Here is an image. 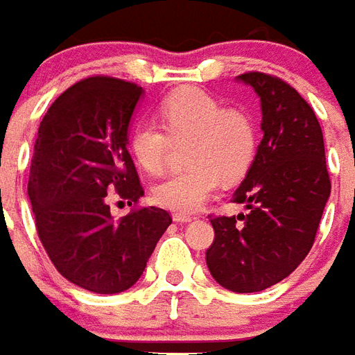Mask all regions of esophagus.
I'll use <instances>...</instances> for the list:
<instances>
[{
  "instance_id": "1",
  "label": "esophagus",
  "mask_w": 355,
  "mask_h": 355,
  "mask_svg": "<svg viewBox=\"0 0 355 355\" xmlns=\"http://www.w3.org/2000/svg\"><path fill=\"white\" fill-rule=\"evenodd\" d=\"M173 218H175V223H190V220H192L193 216L192 215H184V213H175V215H173Z\"/></svg>"
}]
</instances>
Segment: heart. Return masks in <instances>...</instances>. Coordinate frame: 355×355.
Segmentation results:
<instances>
[{
	"label": "heart",
	"instance_id": "1",
	"mask_svg": "<svg viewBox=\"0 0 355 355\" xmlns=\"http://www.w3.org/2000/svg\"><path fill=\"white\" fill-rule=\"evenodd\" d=\"M159 121H140L129 135L135 162L150 175H159L167 165L171 142L188 139L186 162L154 188V200L163 207L190 213L200 209L224 182L245 177L259 150V127L254 117L238 106H224L213 94L184 87L159 102Z\"/></svg>",
	"mask_w": 355,
	"mask_h": 355
}]
</instances>
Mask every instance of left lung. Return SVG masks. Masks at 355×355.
I'll return each mask as SVG.
<instances>
[{
  "mask_svg": "<svg viewBox=\"0 0 355 355\" xmlns=\"http://www.w3.org/2000/svg\"><path fill=\"white\" fill-rule=\"evenodd\" d=\"M262 102L264 137L232 201L249 215L211 216L205 253L211 275L234 293H257L285 279L310 253L331 193L325 146L312 106L287 81L245 72Z\"/></svg>",
  "mask_w": 355,
  "mask_h": 355,
  "instance_id": "8db88e82",
  "label": "left lung"
}]
</instances>
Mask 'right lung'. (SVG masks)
I'll return each mask as SVG.
<instances>
[{
    "label": "right lung",
    "instance_id": "add662e5",
    "mask_svg": "<svg viewBox=\"0 0 355 355\" xmlns=\"http://www.w3.org/2000/svg\"><path fill=\"white\" fill-rule=\"evenodd\" d=\"M142 87L91 76L66 89L40 123L28 196L43 249L60 275L98 295L139 279L171 224L169 211L140 207L144 196L127 150V129ZM127 200L114 221L109 192Z\"/></svg>",
    "mask_w": 355,
    "mask_h": 355
}]
</instances>
